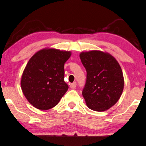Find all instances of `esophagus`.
Returning <instances> with one entry per match:
<instances>
[{
    "mask_svg": "<svg viewBox=\"0 0 146 146\" xmlns=\"http://www.w3.org/2000/svg\"><path fill=\"white\" fill-rule=\"evenodd\" d=\"M76 85H77L76 82H73V83L71 84V85H70V87H71V88H72V89H75V88H76Z\"/></svg>",
    "mask_w": 146,
    "mask_h": 146,
    "instance_id": "obj_1",
    "label": "esophagus"
}]
</instances>
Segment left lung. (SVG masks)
Here are the masks:
<instances>
[{
  "instance_id": "left-lung-1",
  "label": "left lung",
  "mask_w": 146,
  "mask_h": 146,
  "mask_svg": "<svg viewBox=\"0 0 146 146\" xmlns=\"http://www.w3.org/2000/svg\"><path fill=\"white\" fill-rule=\"evenodd\" d=\"M80 57L87 72L82 91L86 103L94 111H106L117 103L123 92L122 68L113 56L102 51L81 52Z\"/></svg>"
}]
</instances>
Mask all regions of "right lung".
I'll use <instances>...</instances> for the list:
<instances>
[{
	"label": "right lung",
	"mask_w": 146,
	"mask_h": 146,
	"mask_svg": "<svg viewBox=\"0 0 146 146\" xmlns=\"http://www.w3.org/2000/svg\"><path fill=\"white\" fill-rule=\"evenodd\" d=\"M71 55L70 51L45 48L29 60L23 71L21 88L35 108L47 110L54 108L67 91L64 65Z\"/></svg>",
	"instance_id": "obj_1"
}]
</instances>
